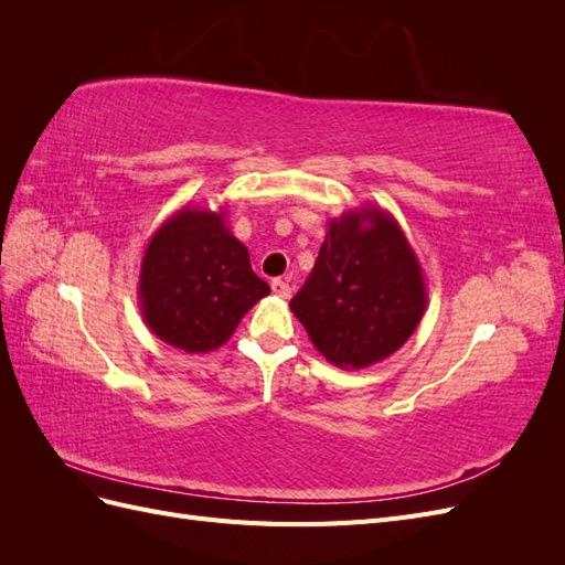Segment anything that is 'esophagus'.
Masks as SVG:
<instances>
[{
	"label": "esophagus",
	"instance_id": "esophagus-1",
	"mask_svg": "<svg viewBox=\"0 0 565 565\" xmlns=\"http://www.w3.org/2000/svg\"><path fill=\"white\" fill-rule=\"evenodd\" d=\"M270 287H273V295H278L280 299H289V297H292V287H289V282H285V280H280V278L273 280Z\"/></svg>",
	"mask_w": 565,
	"mask_h": 565
}]
</instances>
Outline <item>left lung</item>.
<instances>
[{
  "label": "left lung",
  "instance_id": "left-lung-1",
  "mask_svg": "<svg viewBox=\"0 0 565 565\" xmlns=\"http://www.w3.org/2000/svg\"><path fill=\"white\" fill-rule=\"evenodd\" d=\"M426 301L424 273L401 224L365 204L328 221L318 262L289 309L324 361L365 370L413 337Z\"/></svg>",
  "mask_w": 565,
  "mask_h": 565
}]
</instances>
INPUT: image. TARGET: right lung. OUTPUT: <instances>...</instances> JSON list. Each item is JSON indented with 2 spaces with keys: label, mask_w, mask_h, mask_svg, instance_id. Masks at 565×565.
Segmentation results:
<instances>
[{
  "label": "right lung",
  "mask_w": 565,
  "mask_h": 565,
  "mask_svg": "<svg viewBox=\"0 0 565 565\" xmlns=\"http://www.w3.org/2000/svg\"><path fill=\"white\" fill-rule=\"evenodd\" d=\"M139 309L150 332L185 353L224 347L252 306L270 295L226 210L183 204L152 233L139 273Z\"/></svg>",
  "instance_id": "1"
}]
</instances>
